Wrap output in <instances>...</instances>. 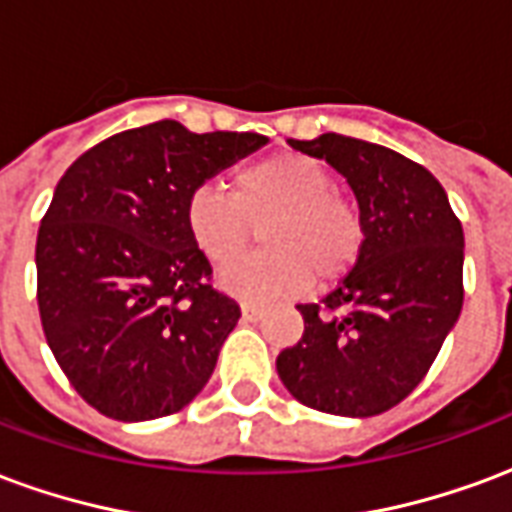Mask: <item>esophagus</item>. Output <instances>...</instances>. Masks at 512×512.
I'll return each mask as SVG.
<instances>
[{"mask_svg": "<svg viewBox=\"0 0 512 512\" xmlns=\"http://www.w3.org/2000/svg\"><path fill=\"white\" fill-rule=\"evenodd\" d=\"M241 315H244V321H257V318H263V310L255 304H241Z\"/></svg>", "mask_w": 512, "mask_h": 512, "instance_id": "1", "label": "esophagus"}]
</instances>
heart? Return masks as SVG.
<instances>
[{
    "label": "heart",
    "instance_id": "1",
    "mask_svg": "<svg viewBox=\"0 0 512 512\" xmlns=\"http://www.w3.org/2000/svg\"><path fill=\"white\" fill-rule=\"evenodd\" d=\"M233 197L202 183L186 197L183 219L191 244L211 266H227L252 241L260 222L266 252L222 271L219 285L238 299L266 304L310 288L312 274L334 279L354 266L365 224L354 202L340 197L321 161L277 153L235 169Z\"/></svg>",
    "mask_w": 512,
    "mask_h": 512
}]
</instances>
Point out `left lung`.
Listing matches in <instances>:
<instances>
[{
  "instance_id": "left-lung-1",
  "label": "left lung",
  "mask_w": 512,
  "mask_h": 512,
  "mask_svg": "<svg viewBox=\"0 0 512 512\" xmlns=\"http://www.w3.org/2000/svg\"><path fill=\"white\" fill-rule=\"evenodd\" d=\"M354 191L365 244L321 304H299L304 334L277 373L304 406L373 417L425 378L463 307V227L428 169L343 134L288 139Z\"/></svg>"
}]
</instances>
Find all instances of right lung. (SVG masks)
<instances>
[{
  "instance_id": "add662e5",
  "label": "right lung",
  "mask_w": 512,
  "mask_h": 512,
  "mask_svg": "<svg viewBox=\"0 0 512 512\" xmlns=\"http://www.w3.org/2000/svg\"><path fill=\"white\" fill-rule=\"evenodd\" d=\"M158 120L104 139L62 175L38 230V307L73 389L120 422L167 417L208 384L241 310L186 233V197L266 145Z\"/></svg>"
}]
</instances>
